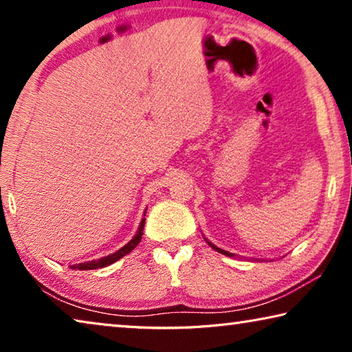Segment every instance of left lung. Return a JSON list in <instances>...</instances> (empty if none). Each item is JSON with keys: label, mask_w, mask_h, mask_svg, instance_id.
Segmentation results:
<instances>
[{"label": "left lung", "mask_w": 352, "mask_h": 352, "mask_svg": "<svg viewBox=\"0 0 352 352\" xmlns=\"http://www.w3.org/2000/svg\"><path fill=\"white\" fill-rule=\"evenodd\" d=\"M205 241H206L208 243H210V247H212V250H216V252H219V253H222V254H225V256H230V258H234V254H233V253H230V252H226V250H222V248H219V247H216V245H214V243H212V242H210V241H208V239H206V237H205Z\"/></svg>", "instance_id": "left-lung-1"}]
</instances>
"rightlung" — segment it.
<instances>
[{"instance_id":"obj_1","label":"right lung","mask_w":352,"mask_h":352,"mask_svg":"<svg viewBox=\"0 0 352 352\" xmlns=\"http://www.w3.org/2000/svg\"><path fill=\"white\" fill-rule=\"evenodd\" d=\"M144 216H146V211H144ZM144 222H146V217H142L141 223L138 226V231H136V234L132 237V241H129L126 245L121 247L118 250V252L111 253L109 256H104V258L96 259V261H88V262H80V264H76V265H69L71 269L74 270H94V269H102V267H107L113 264V262H116L122 258V256L129 254L132 250L138 245L141 242V236H142V230H144Z\"/></svg>"}]
</instances>
